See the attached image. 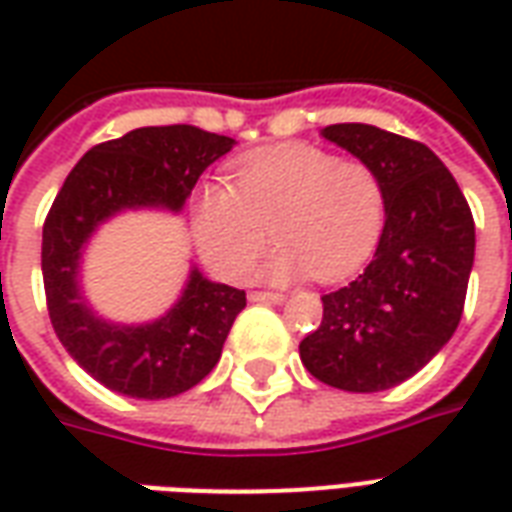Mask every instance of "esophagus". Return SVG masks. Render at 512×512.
Instances as JSON below:
<instances>
[{
	"label": "esophagus",
	"mask_w": 512,
	"mask_h": 512,
	"mask_svg": "<svg viewBox=\"0 0 512 512\" xmlns=\"http://www.w3.org/2000/svg\"><path fill=\"white\" fill-rule=\"evenodd\" d=\"M249 301H255V304H282L285 296L282 293H266V290H252Z\"/></svg>",
	"instance_id": "34e87169"
}]
</instances>
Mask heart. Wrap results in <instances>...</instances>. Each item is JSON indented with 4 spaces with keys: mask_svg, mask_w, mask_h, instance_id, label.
<instances>
[{
    "mask_svg": "<svg viewBox=\"0 0 512 512\" xmlns=\"http://www.w3.org/2000/svg\"><path fill=\"white\" fill-rule=\"evenodd\" d=\"M384 186L365 161L315 145L263 147L233 167L230 189L211 183L194 205V238L216 274L244 279L266 244H279L257 268L266 282L348 277L384 230Z\"/></svg>",
    "mask_w": 512,
    "mask_h": 512,
    "instance_id": "1",
    "label": "heart"
}]
</instances>
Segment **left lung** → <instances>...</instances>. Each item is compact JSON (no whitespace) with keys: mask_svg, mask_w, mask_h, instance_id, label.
Here are the masks:
<instances>
[{"mask_svg":"<svg viewBox=\"0 0 512 512\" xmlns=\"http://www.w3.org/2000/svg\"><path fill=\"white\" fill-rule=\"evenodd\" d=\"M384 186V230L370 266L323 296V321L299 345L312 376L345 392L403 384L458 329L474 266L466 197L422 142L365 123L321 131Z\"/></svg>","mask_w":512,"mask_h":512,"instance_id":"1","label":"left lung"}]
</instances>
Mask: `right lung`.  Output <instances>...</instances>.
I'll return each mask as SVG.
<instances>
[{"mask_svg":"<svg viewBox=\"0 0 512 512\" xmlns=\"http://www.w3.org/2000/svg\"><path fill=\"white\" fill-rule=\"evenodd\" d=\"M235 139L197 126L134 128L90 147L62 183L43 224L49 318L84 373L120 395L164 400L211 373L246 293L202 277L194 263L167 312L153 321H109L82 288L84 252L98 227L128 211L178 216L194 183Z\"/></svg>","mask_w":512,"mask_h":512,"instance_id":"1","label":"right lung"}]
</instances>
